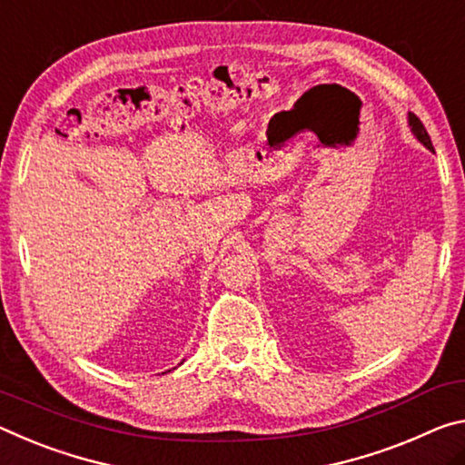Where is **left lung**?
Segmentation results:
<instances>
[{"mask_svg":"<svg viewBox=\"0 0 465 465\" xmlns=\"http://www.w3.org/2000/svg\"><path fill=\"white\" fill-rule=\"evenodd\" d=\"M408 125H410V132L414 134V138L422 143V146H426L429 150H432V143H430V138L429 134H426V129L422 125V121L418 119L414 113H408Z\"/></svg>","mask_w":465,"mask_h":465,"instance_id":"8db88e82","label":"left lung"}]
</instances>
